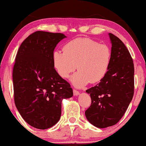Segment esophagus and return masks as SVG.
Listing matches in <instances>:
<instances>
[{"instance_id":"obj_1","label":"esophagus","mask_w":146,"mask_h":146,"mask_svg":"<svg viewBox=\"0 0 146 146\" xmlns=\"http://www.w3.org/2000/svg\"><path fill=\"white\" fill-rule=\"evenodd\" d=\"M73 94L75 96H78L79 94V92L77 90H75V89H74L73 90Z\"/></svg>"}]
</instances>
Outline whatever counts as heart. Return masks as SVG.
Wrapping results in <instances>:
<instances>
[{
  "instance_id": "1",
  "label": "heart",
  "mask_w": 146,
  "mask_h": 146,
  "mask_svg": "<svg viewBox=\"0 0 146 146\" xmlns=\"http://www.w3.org/2000/svg\"><path fill=\"white\" fill-rule=\"evenodd\" d=\"M111 56L108 44L90 38H77L67 42L64 51H54L52 58L56 71L62 78H68L77 67L79 69L71 81L81 88L90 82L95 83L104 79L110 68Z\"/></svg>"
}]
</instances>
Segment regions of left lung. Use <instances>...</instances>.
Segmentation results:
<instances>
[{
  "instance_id": "1",
  "label": "left lung",
  "mask_w": 146,
  "mask_h": 146,
  "mask_svg": "<svg viewBox=\"0 0 146 146\" xmlns=\"http://www.w3.org/2000/svg\"><path fill=\"white\" fill-rule=\"evenodd\" d=\"M111 41V61L104 79L86 90L91 105L85 111L86 119L98 128L115 125L125 114L134 96L133 60L124 43L109 33Z\"/></svg>"
}]
</instances>
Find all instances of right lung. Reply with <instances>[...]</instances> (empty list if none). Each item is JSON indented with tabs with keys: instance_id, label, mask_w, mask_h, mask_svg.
<instances>
[{
	"instance_id": "right-lung-1",
	"label": "right lung",
	"mask_w": 146,
	"mask_h": 146,
	"mask_svg": "<svg viewBox=\"0 0 146 146\" xmlns=\"http://www.w3.org/2000/svg\"><path fill=\"white\" fill-rule=\"evenodd\" d=\"M64 34L38 31L19 46L13 67L15 105L32 127L44 130L60 120L63 99L73 96L70 84L54 68L53 53Z\"/></svg>"
}]
</instances>
